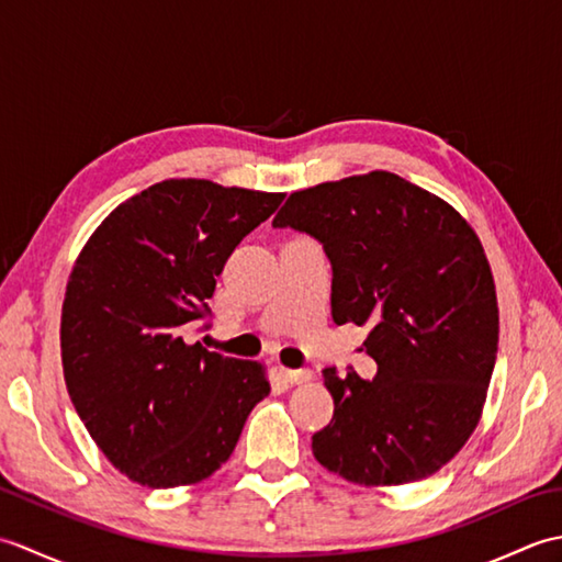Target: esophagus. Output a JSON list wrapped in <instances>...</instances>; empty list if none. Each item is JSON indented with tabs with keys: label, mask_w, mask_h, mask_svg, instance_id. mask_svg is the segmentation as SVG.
<instances>
[{
	"label": "esophagus",
	"mask_w": 562,
	"mask_h": 562,
	"mask_svg": "<svg viewBox=\"0 0 562 562\" xmlns=\"http://www.w3.org/2000/svg\"><path fill=\"white\" fill-rule=\"evenodd\" d=\"M282 376L290 384H306V381H312L314 372L312 369H282Z\"/></svg>",
	"instance_id": "obj_1"
}]
</instances>
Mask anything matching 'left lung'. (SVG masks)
I'll return each mask as SVG.
<instances>
[{
	"label": "left lung",
	"mask_w": 562,
	"mask_h": 562,
	"mask_svg": "<svg viewBox=\"0 0 562 562\" xmlns=\"http://www.w3.org/2000/svg\"><path fill=\"white\" fill-rule=\"evenodd\" d=\"M314 236L333 268L338 326H369L372 381L326 369L336 411L321 465L405 485L457 457L481 420L497 357V296L479 236L445 200L389 171L292 193L272 220Z\"/></svg>",
	"instance_id": "8db88e82"
}]
</instances>
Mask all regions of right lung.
<instances>
[{"instance_id":"obj_1","label":"right lung","mask_w":562,"mask_h":562,"mask_svg":"<svg viewBox=\"0 0 562 562\" xmlns=\"http://www.w3.org/2000/svg\"><path fill=\"white\" fill-rule=\"evenodd\" d=\"M282 200L171 178L117 205L79 254L59 326L65 384L91 439L130 481L210 479L270 393L258 362L190 345L188 333L210 318L226 258Z\"/></svg>"}]
</instances>
